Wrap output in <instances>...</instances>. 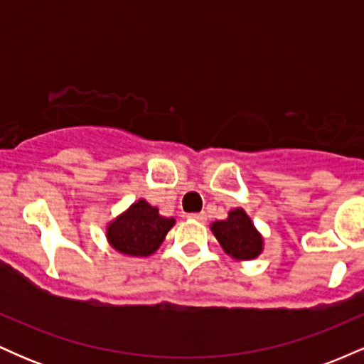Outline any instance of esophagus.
I'll use <instances>...</instances> for the list:
<instances>
[{"label": "esophagus", "instance_id": "obj_1", "mask_svg": "<svg viewBox=\"0 0 364 364\" xmlns=\"http://www.w3.org/2000/svg\"><path fill=\"white\" fill-rule=\"evenodd\" d=\"M188 217H190V219L200 220V223H203V220H205V219H207L205 212H198V214H190V215H188Z\"/></svg>", "mask_w": 364, "mask_h": 364}]
</instances>
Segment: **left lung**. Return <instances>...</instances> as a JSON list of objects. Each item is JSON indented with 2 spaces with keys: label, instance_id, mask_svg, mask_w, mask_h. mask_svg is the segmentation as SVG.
<instances>
[{
  "label": "left lung",
  "instance_id": "left-lung-1",
  "mask_svg": "<svg viewBox=\"0 0 364 364\" xmlns=\"http://www.w3.org/2000/svg\"><path fill=\"white\" fill-rule=\"evenodd\" d=\"M224 252L236 260H252L262 253L263 240L243 208H235L225 220L210 225Z\"/></svg>",
  "mask_w": 364,
  "mask_h": 364
}]
</instances>
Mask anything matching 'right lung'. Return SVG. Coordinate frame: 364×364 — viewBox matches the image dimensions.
Instances as JSON below:
<instances>
[{
  "label": "right lung",
  "mask_w": 364,
  "mask_h": 364,
  "mask_svg": "<svg viewBox=\"0 0 364 364\" xmlns=\"http://www.w3.org/2000/svg\"><path fill=\"white\" fill-rule=\"evenodd\" d=\"M173 225L174 219L159 215L156 207L139 200L107 225V240L119 253L149 257L161 246Z\"/></svg>",
  "instance_id": "1"
}]
</instances>
